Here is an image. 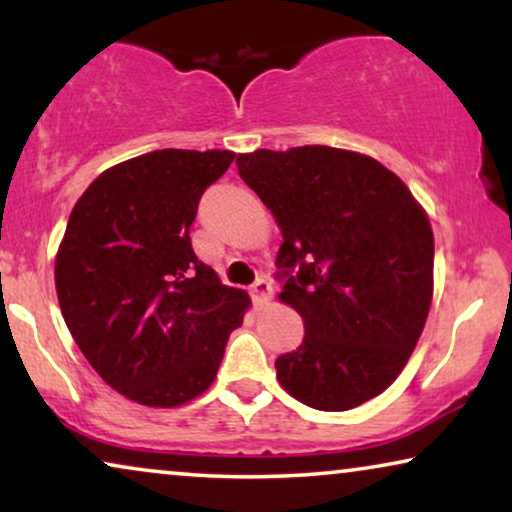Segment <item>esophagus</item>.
<instances>
[{"mask_svg": "<svg viewBox=\"0 0 512 512\" xmlns=\"http://www.w3.org/2000/svg\"><path fill=\"white\" fill-rule=\"evenodd\" d=\"M272 293H275V286L268 277H261L256 279L254 286H251V298H254V303L258 307H265L272 300Z\"/></svg>", "mask_w": 512, "mask_h": 512, "instance_id": "obj_1", "label": "esophagus"}]
</instances>
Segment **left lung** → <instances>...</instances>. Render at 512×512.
Segmentation results:
<instances>
[{
	"mask_svg": "<svg viewBox=\"0 0 512 512\" xmlns=\"http://www.w3.org/2000/svg\"><path fill=\"white\" fill-rule=\"evenodd\" d=\"M237 172L282 230V303L305 324L275 361L296 401L340 412L401 375L433 298V230L410 188L375 158L333 146L258 149Z\"/></svg>",
	"mask_w": 512,
	"mask_h": 512,
	"instance_id": "8db88e82",
	"label": "left lung"
}]
</instances>
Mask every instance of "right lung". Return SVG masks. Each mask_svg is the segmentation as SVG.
Returning <instances> with one entry per match:
<instances>
[{
  "label": "right lung",
  "mask_w": 512,
  "mask_h": 512,
  "mask_svg": "<svg viewBox=\"0 0 512 512\" xmlns=\"http://www.w3.org/2000/svg\"><path fill=\"white\" fill-rule=\"evenodd\" d=\"M233 151L160 149L104 170L76 200L55 256L72 338L130 401L177 408L214 382L251 300L198 261V202Z\"/></svg>",
  "instance_id": "obj_1"
}]
</instances>
